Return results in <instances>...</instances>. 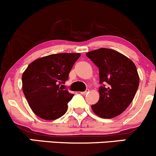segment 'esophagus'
<instances>
[{"label": "esophagus", "mask_w": 156, "mask_h": 156, "mask_svg": "<svg viewBox=\"0 0 156 156\" xmlns=\"http://www.w3.org/2000/svg\"><path fill=\"white\" fill-rule=\"evenodd\" d=\"M88 92H89V89H87L85 91H84V92H81V94H83V95H85V94H87Z\"/></svg>", "instance_id": "34e87169"}]
</instances>
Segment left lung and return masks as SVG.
<instances>
[{
  "label": "left lung",
  "mask_w": 156,
  "mask_h": 156,
  "mask_svg": "<svg viewBox=\"0 0 156 156\" xmlns=\"http://www.w3.org/2000/svg\"><path fill=\"white\" fill-rule=\"evenodd\" d=\"M98 67L100 100L91 108L103 119L122 114L134 98L140 78L135 64L114 50L100 48L86 53Z\"/></svg>",
  "instance_id": "left-lung-1"
}]
</instances>
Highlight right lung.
Listing matches in <instances>:
<instances>
[{"label":"right lung","mask_w":156,"mask_h":156,"mask_svg":"<svg viewBox=\"0 0 156 156\" xmlns=\"http://www.w3.org/2000/svg\"><path fill=\"white\" fill-rule=\"evenodd\" d=\"M80 53H62L39 58L30 63L22 76L23 90L31 110L45 120H55L67 111L73 97L62 87Z\"/></svg>","instance_id":"1"}]
</instances>
